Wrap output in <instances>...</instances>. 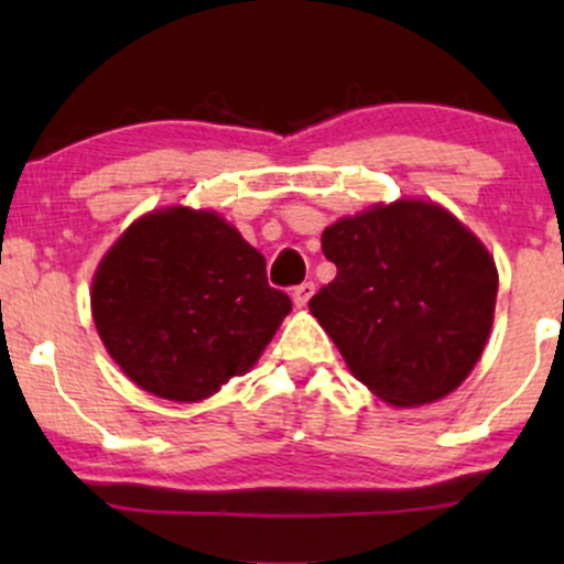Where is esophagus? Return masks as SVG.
Wrapping results in <instances>:
<instances>
[{"instance_id":"obj_1","label":"esophagus","mask_w":564,"mask_h":564,"mask_svg":"<svg viewBox=\"0 0 564 564\" xmlns=\"http://www.w3.org/2000/svg\"><path fill=\"white\" fill-rule=\"evenodd\" d=\"M313 294H315V283L313 281H304L294 291H291V296H294L296 307H307L310 296H313Z\"/></svg>"}]
</instances>
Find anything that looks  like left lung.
I'll return each mask as SVG.
<instances>
[{"instance_id":"1","label":"left lung","mask_w":564,"mask_h":564,"mask_svg":"<svg viewBox=\"0 0 564 564\" xmlns=\"http://www.w3.org/2000/svg\"><path fill=\"white\" fill-rule=\"evenodd\" d=\"M336 278L310 300L368 390L392 405H424L456 390L494 326L498 273L456 217L398 200L323 230Z\"/></svg>"}]
</instances>
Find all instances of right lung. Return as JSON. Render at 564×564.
Returning a JSON list of instances; mask_svg holds the SVG:
<instances>
[{
    "label": "right lung",
    "instance_id": "1",
    "mask_svg": "<svg viewBox=\"0 0 564 564\" xmlns=\"http://www.w3.org/2000/svg\"><path fill=\"white\" fill-rule=\"evenodd\" d=\"M289 310L241 232L183 206L138 219L93 281L95 326L111 358L142 390L177 403L249 371Z\"/></svg>",
    "mask_w": 564,
    "mask_h": 564
}]
</instances>
